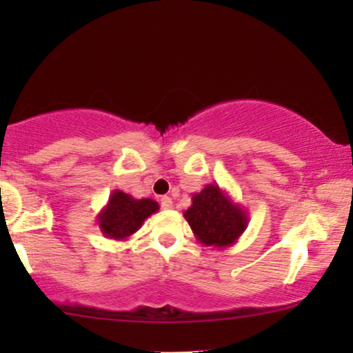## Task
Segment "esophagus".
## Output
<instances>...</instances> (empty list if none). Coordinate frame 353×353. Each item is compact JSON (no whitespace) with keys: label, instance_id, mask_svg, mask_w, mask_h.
Returning a JSON list of instances; mask_svg holds the SVG:
<instances>
[{"label":"esophagus","instance_id":"obj_1","mask_svg":"<svg viewBox=\"0 0 353 353\" xmlns=\"http://www.w3.org/2000/svg\"><path fill=\"white\" fill-rule=\"evenodd\" d=\"M161 208H163V209H172V199H171V197H168V196L161 197Z\"/></svg>","mask_w":353,"mask_h":353}]
</instances>
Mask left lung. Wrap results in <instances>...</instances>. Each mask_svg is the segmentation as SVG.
<instances>
[{
    "instance_id": "8db88e82",
    "label": "left lung",
    "mask_w": 353,
    "mask_h": 353,
    "mask_svg": "<svg viewBox=\"0 0 353 353\" xmlns=\"http://www.w3.org/2000/svg\"><path fill=\"white\" fill-rule=\"evenodd\" d=\"M184 217L197 241L216 249L236 244L249 224L247 210L217 184L204 185L201 192L194 194Z\"/></svg>"
}]
</instances>
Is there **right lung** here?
<instances>
[{"label": "right lung", "instance_id": "1", "mask_svg": "<svg viewBox=\"0 0 353 353\" xmlns=\"http://www.w3.org/2000/svg\"><path fill=\"white\" fill-rule=\"evenodd\" d=\"M159 210L152 199H134L123 190H112L108 204L98 214V224L104 237L112 241H125L136 234L144 221Z\"/></svg>", "mask_w": 353, "mask_h": 353}]
</instances>
